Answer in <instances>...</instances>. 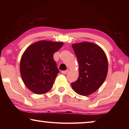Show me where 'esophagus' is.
<instances>
[{
  "mask_svg": "<svg viewBox=\"0 0 129 129\" xmlns=\"http://www.w3.org/2000/svg\"><path fill=\"white\" fill-rule=\"evenodd\" d=\"M69 72V70H64V71H62L61 72V73L62 74H67Z\"/></svg>",
  "mask_w": 129,
  "mask_h": 129,
  "instance_id": "1",
  "label": "esophagus"
}]
</instances>
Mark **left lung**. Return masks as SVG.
<instances>
[{"label": "left lung", "instance_id": "obj_1", "mask_svg": "<svg viewBox=\"0 0 129 129\" xmlns=\"http://www.w3.org/2000/svg\"><path fill=\"white\" fill-rule=\"evenodd\" d=\"M79 62V77L72 83L77 94H92L105 82L108 71V61L104 50L96 44L88 42L72 45Z\"/></svg>", "mask_w": 129, "mask_h": 129}]
</instances>
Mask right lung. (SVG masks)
<instances>
[{
  "label": "right lung",
  "instance_id": "1",
  "mask_svg": "<svg viewBox=\"0 0 129 129\" xmlns=\"http://www.w3.org/2000/svg\"><path fill=\"white\" fill-rule=\"evenodd\" d=\"M63 45V42L40 40L30 45L21 57L20 72L26 87L37 94L52 89L59 70L53 55Z\"/></svg>",
  "mask_w": 129,
  "mask_h": 129
}]
</instances>
